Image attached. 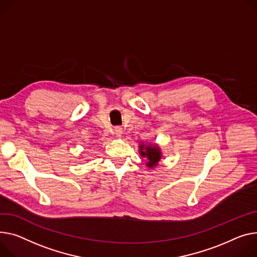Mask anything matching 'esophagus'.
Returning a JSON list of instances; mask_svg holds the SVG:
<instances>
[{"label": "esophagus", "instance_id": "obj_1", "mask_svg": "<svg viewBox=\"0 0 257 257\" xmlns=\"http://www.w3.org/2000/svg\"><path fill=\"white\" fill-rule=\"evenodd\" d=\"M113 133L115 134L116 138H121L122 134H123V129L121 127H115L113 130Z\"/></svg>", "mask_w": 257, "mask_h": 257}]
</instances>
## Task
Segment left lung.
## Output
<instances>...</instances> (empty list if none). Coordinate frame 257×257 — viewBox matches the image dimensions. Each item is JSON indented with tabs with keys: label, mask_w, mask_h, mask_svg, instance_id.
Segmentation results:
<instances>
[{
	"label": "left lung",
	"mask_w": 257,
	"mask_h": 257,
	"mask_svg": "<svg viewBox=\"0 0 257 257\" xmlns=\"http://www.w3.org/2000/svg\"><path fill=\"white\" fill-rule=\"evenodd\" d=\"M140 154L142 157H146L149 161L147 162V166L150 168H153L158 165V162L160 161L162 155L159 147L155 145H148L145 144L140 146Z\"/></svg>",
	"instance_id": "8db88e82"
}]
</instances>
